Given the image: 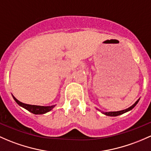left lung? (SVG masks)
Returning <instances> with one entry per match:
<instances>
[{
  "label": "left lung",
  "mask_w": 151,
  "mask_h": 151,
  "mask_svg": "<svg viewBox=\"0 0 151 151\" xmlns=\"http://www.w3.org/2000/svg\"><path fill=\"white\" fill-rule=\"evenodd\" d=\"M139 98L138 100H137V101H136L135 103H134V104L132 105V106H130V107L128 108V109H124V110L118 111H109V112H104V111H100L99 109H98V111H101V113H102V114H105V115H106V116H117L122 115V114H123L126 113V112H128V111H131L132 109L133 108H134V106H135L137 104V103L139 102Z\"/></svg>",
  "instance_id": "1"
}]
</instances>
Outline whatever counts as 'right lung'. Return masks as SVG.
<instances>
[{"label": "right lung", "mask_w": 151, "mask_h": 151, "mask_svg": "<svg viewBox=\"0 0 151 151\" xmlns=\"http://www.w3.org/2000/svg\"><path fill=\"white\" fill-rule=\"evenodd\" d=\"M14 101L17 102V104L19 105L20 106H22L24 109H27V111H29L31 113L34 114H46L47 112H49L50 111H51L53 108L55 107V105H53V106H36V105H29V104H24V103L20 102L14 96H13Z\"/></svg>", "instance_id": "add662e5"}]
</instances>
